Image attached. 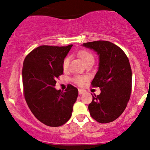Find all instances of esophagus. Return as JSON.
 I'll list each match as a JSON object with an SVG mask.
<instances>
[{
  "label": "esophagus",
  "instance_id": "esophagus-1",
  "mask_svg": "<svg viewBox=\"0 0 150 150\" xmlns=\"http://www.w3.org/2000/svg\"><path fill=\"white\" fill-rule=\"evenodd\" d=\"M78 92H79V94H80V95H81V94H83L85 92L84 90H82V89H80V88H79L78 89Z\"/></svg>",
  "mask_w": 150,
  "mask_h": 150
}]
</instances>
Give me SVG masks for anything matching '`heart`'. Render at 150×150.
I'll use <instances>...</instances> for the list:
<instances>
[{
  "label": "heart",
  "mask_w": 150,
  "mask_h": 150,
  "mask_svg": "<svg viewBox=\"0 0 150 150\" xmlns=\"http://www.w3.org/2000/svg\"><path fill=\"white\" fill-rule=\"evenodd\" d=\"M78 55L79 57L81 59V60H82L84 64H86L87 62H91V61L94 62L93 55L91 52H89L88 50H80L78 52ZM69 63H70V57H67L64 59L63 64H62V67H63V69L64 71H66V70L69 69ZM84 80H85L84 77H81V76H77L75 77V79H74L75 82L78 85H81L84 84Z\"/></svg>",
  "instance_id": "obj_1"
}]
</instances>
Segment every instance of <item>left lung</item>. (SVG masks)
Segmentation results:
<instances>
[{
	"instance_id": "obj_1",
	"label": "left lung",
	"mask_w": 150,
	"mask_h": 150,
	"mask_svg": "<svg viewBox=\"0 0 150 150\" xmlns=\"http://www.w3.org/2000/svg\"><path fill=\"white\" fill-rule=\"evenodd\" d=\"M81 45L99 56L98 71L91 85L100 87L101 93L93 96L89 112L98 122H111L123 113L130 98L132 74L129 62L122 49L109 41H96Z\"/></svg>"
}]
</instances>
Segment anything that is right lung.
<instances>
[{
    "mask_svg": "<svg viewBox=\"0 0 150 150\" xmlns=\"http://www.w3.org/2000/svg\"><path fill=\"white\" fill-rule=\"evenodd\" d=\"M73 45H41L26 56L22 71L24 96L30 111L50 127L63 125L71 118L78 90L69 84L65 92L54 88L63 74V64Z\"/></svg>",
    "mask_w": 150,
    "mask_h": 150,
    "instance_id": "right-lung-1",
    "label": "right lung"
}]
</instances>
